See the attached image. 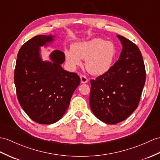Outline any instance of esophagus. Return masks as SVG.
<instances>
[{
	"mask_svg": "<svg viewBox=\"0 0 160 160\" xmlns=\"http://www.w3.org/2000/svg\"><path fill=\"white\" fill-rule=\"evenodd\" d=\"M80 79H81V82L82 83H86L88 81V78L85 77V75H80Z\"/></svg>",
	"mask_w": 160,
	"mask_h": 160,
	"instance_id": "1",
	"label": "esophagus"
}]
</instances>
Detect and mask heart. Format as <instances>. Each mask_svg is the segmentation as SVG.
<instances>
[{
	"mask_svg": "<svg viewBox=\"0 0 160 160\" xmlns=\"http://www.w3.org/2000/svg\"><path fill=\"white\" fill-rule=\"evenodd\" d=\"M117 56L112 42L100 38L77 42L65 52L66 61L72 68L82 64L85 59L87 71L94 75H102L110 71Z\"/></svg>",
	"mask_w": 160,
	"mask_h": 160,
	"instance_id": "b5f03b06",
	"label": "heart"
}]
</instances>
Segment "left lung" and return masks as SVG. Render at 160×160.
Wrapping results in <instances>:
<instances>
[{
  "label": "left lung",
  "instance_id": "left-lung-1",
  "mask_svg": "<svg viewBox=\"0 0 160 160\" xmlns=\"http://www.w3.org/2000/svg\"><path fill=\"white\" fill-rule=\"evenodd\" d=\"M122 50L109 71L90 80L89 106L97 118L108 124L125 120L137 108L145 83L141 51L134 42L117 35Z\"/></svg>",
  "mask_w": 160,
  "mask_h": 160
}]
</instances>
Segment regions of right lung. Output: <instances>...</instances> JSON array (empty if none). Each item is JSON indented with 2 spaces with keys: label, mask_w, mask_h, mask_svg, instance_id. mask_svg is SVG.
Here are the masks:
<instances>
[{
  "label": "right lung",
  "mask_w": 160,
  "mask_h": 160,
  "mask_svg": "<svg viewBox=\"0 0 160 160\" xmlns=\"http://www.w3.org/2000/svg\"><path fill=\"white\" fill-rule=\"evenodd\" d=\"M53 38L38 35L26 42L19 50L14 71L19 104L31 119L41 124H52L62 118L81 81L77 73L62 67L65 56L61 51L52 52L51 62L41 59L40 47Z\"/></svg>",
  "instance_id": "right-lung-1"
}]
</instances>
